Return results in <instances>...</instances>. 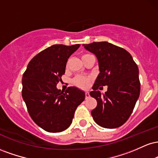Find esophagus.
<instances>
[{
	"mask_svg": "<svg viewBox=\"0 0 158 158\" xmlns=\"http://www.w3.org/2000/svg\"><path fill=\"white\" fill-rule=\"evenodd\" d=\"M89 97H90L89 92L85 91V99H88V98H89Z\"/></svg>",
	"mask_w": 158,
	"mask_h": 158,
	"instance_id": "34e87169",
	"label": "esophagus"
}]
</instances>
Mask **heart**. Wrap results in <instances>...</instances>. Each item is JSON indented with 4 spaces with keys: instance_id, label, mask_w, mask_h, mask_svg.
<instances>
[{
    "instance_id": "b5f03b06",
    "label": "heart",
    "mask_w": 158,
    "mask_h": 158,
    "mask_svg": "<svg viewBox=\"0 0 158 158\" xmlns=\"http://www.w3.org/2000/svg\"><path fill=\"white\" fill-rule=\"evenodd\" d=\"M86 56V55H83L82 56ZM89 83H90L89 78L84 77V76H77V77L73 79V84L81 88H88V85H89Z\"/></svg>"
}]
</instances>
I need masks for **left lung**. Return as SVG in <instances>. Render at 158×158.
Listing matches in <instances>:
<instances>
[{
    "label": "left lung",
    "instance_id": "obj_1",
    "mask_svg": "<svg viewBox=\"0 0 158 158\" xmlns=\"http://www.w3.org/2000/svg\"><path fill=\"white\" fill-rule=\"evenodd\" d=\"M97 57L99 73L90 95L97 106L91 111L94 120L101 127L116 128L129 118L140 92L139 70L131 54L107 41L83 44ZM108 86L105 94L98 89Z\"/></svg>",
    "mask_w": 158,
    "mask_h": 158
}]
</instances>
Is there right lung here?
<instances>
[{"mask_svg": "<svg viewBox=\"0 0 158 158\" xmlns=\"http://www.w3.org/2000/svg\"><path fill=\"white\" fill-rule=\"evenodd\" d=\"M80 44H54L30 61L22 78V97L29 114L46 131H64L72 123L74 112L84 101L85 91L69 87L56 88L65 73L68 59Z\"/></svg>", "mask_w": 158, "mask_h": 158, "instance_id": "add662e5", "label": "right lung"}]
</instances>
